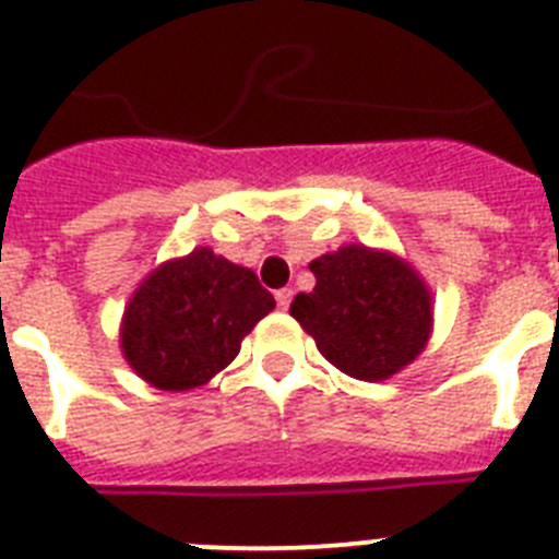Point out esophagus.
<instances>
[{"label": "esophagus", "instance_id": "34e87169", "mask_svg": "<svg viewBox=\"0 0 559 559\" xmlns=\"http://www.w3.org/2000/svg\"><path fill=\"white\" fill-rule=\"evenodd\" d=\"M290 299H294V290H290V288L276 290V305H280V308H283V310H288Z\"/></svg>", "mask_w": 559, "mask_h": 559}]
</instances>
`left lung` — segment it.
Instances as JSON below:
<instances>
[{
    "label": "left lung",
    "instance_id": "1",
    "mask_svg": "<svg viewBox=\"0 0 559 559\" xmlns=\"http://www.w3.org/2000/svg\"><path fill=\"white\" fill-rule=\"evenodd\" d=\"M316 288L290 316L349 378L378 383L406 369L433 330V296L412 263L386 249L347 243L310 263Z\"/></svg>",
    "mask_w": 559,
    "mask_h": 559
}]
</instances>
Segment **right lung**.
<instances>
[{"label":"right lung","mask_w":559,"mask_h":559,"mask_svg":"<svg viewBox=\"0 0 559 559\" xmlns=\"http://www.w3.org/2000/svg\"><path fill=\"white\" fill-rule=\"evenodd\" d=\"M274 305L254 271L195 246L153 269L131 294L120 322L122 358L153 389H199L229 367Z\"/></svg>","instance_id":"obj_1"}]
</instances>
